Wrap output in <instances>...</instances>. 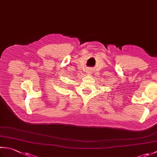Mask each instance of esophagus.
Masks as SVG:
<instances>
[{"mask_svg":"<svg viewBox=\"0 0 157 157\" xmlns=\"http://www.w3.org/2000/svg\"><path fill=\"white\" fill-rule=\"evenodd\" d=\"M89 73H90V72H89Z\"/></svg>","mask_w":157,"mask_h":157,"instance_id":"esophagus-1","label":"esophagus"}]
</instances>
